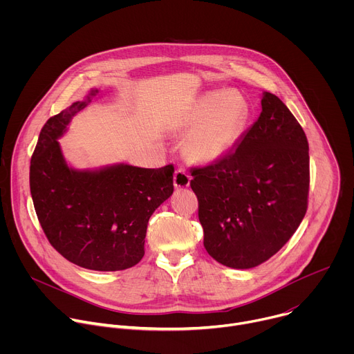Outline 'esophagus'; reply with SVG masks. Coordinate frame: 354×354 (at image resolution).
I'll return each mask as SVG.
<instances>
[{"instance_id":"34e87169","label":"esophagus","mask_w":354,"mask_h":354,"mask_svg":"<svg viewBox=\"0 0 354 354\" xmlns=\"http://www.w3.org/2000/svg\"><path fill=\"white\" fill-rule=\"evenodd\" d=\"M190 179H192V176L187 174V171L185 168H178L174 174V186L176 189L187 187L190 185Z\"/></svg>"}]
</instances>
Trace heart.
<instances>
[{
  "instance_id": "heart-1",
  "label": "heart",
  "mask_w": 354,
  "mask_h": 354,
  "mask_svg": "<svg viewBox=\"0 0 354 354\" xmlns=\"http://www.w3.org/2000/svg\"><path fill=\"white\" fill-rule=\"evenodd\" d=\"M248 119V106L235 92L207 93L186 106L175 119V129L189 133L186 153L200 164L216 162L239 140Z\"/></svg>"
}]
</instances>
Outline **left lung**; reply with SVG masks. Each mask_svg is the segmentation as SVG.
Here are the masks:
<instances>
[{"label": "left lung", "mask_w": 354, "mask_h": 354, "mask_svg": "<svg viewBox=\"0 0 354 354\" xmlns=\"http://www.w3.org/2000/svg\"><path fill=\"white\" fill-rule=\"evenodd\" d=\"M190 172L205 248L224 266L250 269L266 262L307 213L308 140L270 92L263 93L259 119L235 149Z\"/></svg>", "instance_id": "1"}]
</instances>
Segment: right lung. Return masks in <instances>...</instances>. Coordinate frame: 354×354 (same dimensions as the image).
<instances>
[{
  "label": "right lung",
  "instance_id": "obj_1",
  "mask_svg": "<svg viewBox=\"0 0 354 354\" xmlns=\"http://www.w3.org/2000/svg\"><path fill=\"white\" fill-rule=\"evenodd\" d=\"M86 100L50 118L30 160V194L41 230L62 257L99 272L124 270L144 257L148 220L174 193V165L157 169L119 164L75 171L57 138Z\"/></svg>",
  "mask_w": 354,
  "mask_h": 354
}]
</instances>
